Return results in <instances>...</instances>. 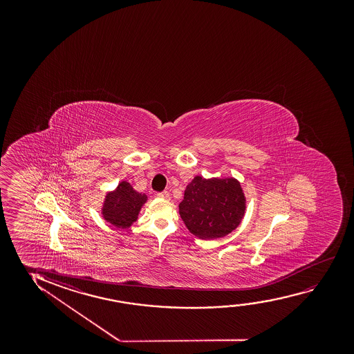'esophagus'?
Here are the masks:
<instances>
[{
    "instance_id": "1",
    "label": "esophagus",
    "mask_w": 354,
    "mask_h": 354,
    "mask_svg": "<svg viewBox=\"0 0 354 354\" xmlns=\"http://www.w3.org/2000/svg\"><path fill=\"white\" fill-rule=\"evenodd\" d=\"M157 197L158 198L169 199V192L168 191H162V192L157 194Z\"/></svg>"
}]
</instances>
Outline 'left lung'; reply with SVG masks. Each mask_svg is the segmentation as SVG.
<instances>
[{
    "mask_svg": "<svg viewBox=\"0 0 354 354\" xmlns=\"http://www.w3.org/2000/svg\"><path fill=\"white\" fill-rule=\"evenodd\" d=\"M245 212V197L236 179L196 176L185 189L180 216L201 239L223 237L236 230Z\"/></svg>",
    "mask_w": 354,
    "mask_h": 354,
    "instance_id": "1",
    "label": "left lung"
}]
</instances>
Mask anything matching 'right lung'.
<instances>
[{
  "mask_svg": "<svg viewBox=\"0 0 354 354\" xmlns=\"http://www.w3.org/2000/svg\"><path fill=\"white\" fill-rule=\"evenodd\" d=\"M146 199V194L136 192L129 183L122 181L113 192L107 194L102 207L104 218L116 227H129L138 218Z\"/></svg>",
  "mask_w": 354,
  "mask_h": 354,
  "instance_id": "add662e5",
  "label": "right lung"
}]
</instances>
